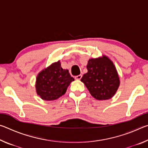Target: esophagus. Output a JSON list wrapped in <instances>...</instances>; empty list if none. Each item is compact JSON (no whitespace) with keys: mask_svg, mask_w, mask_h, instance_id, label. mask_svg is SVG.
I'll list each match as a JSON object with an SVG mask.
<instances>
[{"mask_svg":"<svg viewBox=\"0 0 148 148\" xmlns=\"http://www.w3.org/2000/svg\"><path fill=\"white\" fill-rule=\"evenodd\" d=\"M82 77V74H79V75H78V76H75V79L79 80V79H81Z\"/></svg>","mask_w":148,"mask_h":148,"instance_id":"34e87169","label":"esophagus"}]
</instances>
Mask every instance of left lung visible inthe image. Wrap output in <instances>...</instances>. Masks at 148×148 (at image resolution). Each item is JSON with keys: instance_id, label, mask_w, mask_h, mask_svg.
<instances>
[{"instance_id": "1", "label": "left lung", "mask_w": 148, "mask_h": 148, "mask_svg": "<svg viewBox=\"0 0 148 148\" xmlns=\"http://www.w3.org/2000/svg\"><path fill=\"white\" fill-rule=\"evenodd\" d=\"M87 72L81 81L97 100H108L116 94L119 86V77L116 67L108 57L103 56L90 59L87 65Z\"/></svg>"}]
</instances>
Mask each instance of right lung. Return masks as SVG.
Masks as SVG:
<instances>
[{
    "mask_svg": "<svg viewBox=\"0 0 148 148\" xmlns=\"http://www.w3.org/2000/svg\"><path fill=\"white\" fill-rule=\"evenodd\" d=\"M74 80L69 70L62 69L59 61L38 74L36 81V92L44 101H54L66 92L67 87Z\"/></svg>",
    "mask_w": 148,
    "mask_h": 148,
    "instance_id": "1",
    "label": "right lung"
}]
</instances>
